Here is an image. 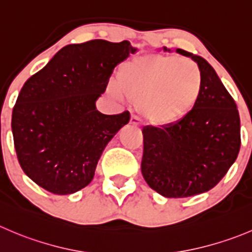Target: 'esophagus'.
Listing matches in <instances>:
<instances>
[{
    "mask_svg": "<svg viewBox=\"0 0 252 252\" xmlns=\"http://www.w3.org/2000/svg\"><path fill=\"white\" fill-rule=\"evenodd\" d=\"M130 124H133V126H141V118L139 116H136V114H133V116L130 117Z\"/></svg>",
    "mask_w": 252,
    "mask_h": 252,
    "instance_id": "1",
    "label": "esophagus"
}]
</instances>
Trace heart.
Wrapping results in <instances>:
<instances>
[{
  "mask_svg": "<svg viewBox=\"0 0 252 252\" xmlns=\"http://www.w3.org/2000/svg\"><path fill=\"white\" fill-rule=\"evenodd\" d=\"M117 85L126 97L139 101V111L148 121L171 124L185 118L197 106L203 75L191 59L148 54L126 63L119 70Z\"/></svg>",
  "mask_w": 252,
  "mask_h": 252,
  "instance_id": "b5f03b06",
  "label": "heart"
}]
</instances>
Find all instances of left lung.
I'll list each match as a JSON object with an SVG mask.
<instances>
[{
    "mask_svg": "<svg viewBox=\"0 0 252 252\" xmlns=\"http://www.w3.org/2000/svg\"><path fill=\"white\" fill-rule=\"evenodd\" d=\"M197 61L203 75L201 98L191 113L161 128L143 129L141 173L154 191L185 198L209 191L225 176L240 150V117L235 101L202 56L177 49Z\"/></svg>",
    "mask_w": 252,
    "mask_h": 252,
    "instance_id": "1",
    "label": "left lung"
}]
</instances>
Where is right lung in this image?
I'll list each match as a JSON object with an SVG mask.
<instances>
[{"instance_id": "add662e5", "label": "right lung", "mask_w": 252, "mask_h": 252, "mask_svg": "<svg viewBox=\"0 0 252 252\" xmlns=\"http://www.w3.org/2000/svg\"><path fill=\"white\" fill-rule=\"evenodd\" d=\"M135 50L126 40L71 44L27 80L12 112V133L19 165L36 185L70 194L91 182L102 151L130 119L128 111L99 113L94 102L117 64Z\"/></svg>"}]
</instances>
